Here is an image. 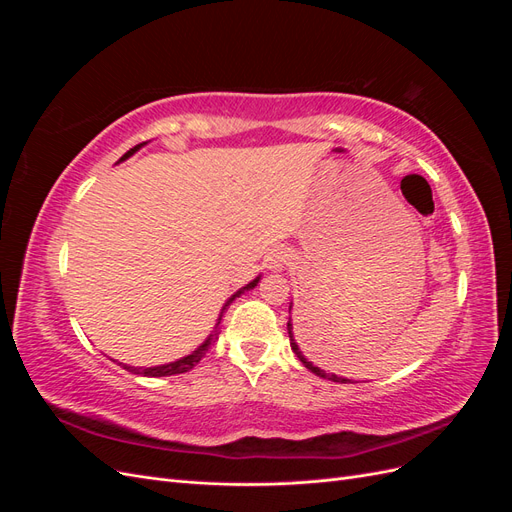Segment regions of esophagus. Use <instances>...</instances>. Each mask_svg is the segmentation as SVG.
<instances>
[{
    "label": "esophagus",
    "mask_w": 512,
    "mask_h": 512,
    "mask_svg": "<svg viewBox=\"0 0 512 512\" xmlns=\"http://www.w3.org/2000/svg\"><path fill=\"white\" fill-rule=\"evenodd\" d=\"M288 260H290V254H288V252H273V254L269 256V269L280 271L282 267L288 265Z\"/></svg>",
    "instance_id": "esophagus-1"
}]
</instances>
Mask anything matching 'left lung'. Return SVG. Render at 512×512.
Returning <instances> with one entry per match:
<instances>
[{"mask_svg": "<svg viewBox=\"0 0 512 512\" xmlns=\"http://www.w3.org/2000/svg\"><path fill=\"white\" fill-rule=\"evenodd\" d=\"M292 307V305H290ZM288 333H290V346H292V350H294V354H297L299 356V361L309 369V371H312V374H316V376H320V378H327V380H333V382H342V384H346L348 380L346 378H342V376H335V374H327V371H322L320 367H316V365H312V363H309L307 359H305V356H303V352L299 350V346L297 344H294V335H292V324H290V320H288Z\"/></svg>", "mask_w": 512, "mask_h": 512, "instance_id": "left-lung-1", "label": "left lung"}]
</instances>
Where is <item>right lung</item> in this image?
<instances>
[{"label": "right lung", "instance_id": "add662e5", "mask_svg": "<svg viewBox=\"0 0 512 512\" xmlns=\"http://www.w3.org/2000/svg\"><path fill=\"white\" fill-rule=\"evenodd\" d=\"M145 143H141V145H136L134 149H130L128 153H126V156H123L121 160H126V158H130L132 156V153L136 151V149H141ZM258 280H260V277H256V280L254 282H250V284H247V286H243L239 292H235V294H232V297L228 299V303L224 305V309H228V305L232 303V301H235L237 297H239V294H243L245 290H250V288H254L256 284H258ZM222 320V318H220ZM220 324V322H218ZM218 333H220V329H215L209 337H207V342L203 344V346H200L198 350H194L192 354H188V356H183V359H179V361H175V363H168V365H160V367H130V365H123V369H128L130 371V374H141V376H149V378H160V376H175V374H185V371H190L196 363H200V359H203V356L209 352V348L213 346V342H215V339H218ZM121 365V363H119Z\"/></svg>", "mask_w": 512, "mask_h": 512}]
</instances>
